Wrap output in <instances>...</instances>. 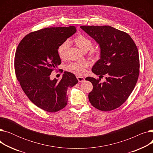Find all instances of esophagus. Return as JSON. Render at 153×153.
I'll use <instances>...</instances> for the list:
<instances>
[{"label": "esophagus", "mask_w": 153, "mask_h": 153, "mask_svg": "<svg viewBox=\"0 0 153 153\" xmlns=\"http://www.w3.org/2000/svg\"><path fill=\"white\" fill-rule=\"evenodd\" d=\"M77 79L78 80V81L79 82H83L84 81H85V79L83 77H81V76H77Z\"/></svg>", "instance_id": "1"}]
</instances>
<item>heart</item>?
I'll return each mask as SVG.
<instances>
[{"label": "heart", "instance_id": "heart-1", "mask_svg": "<svg viewBox=\"0 0 153 153\" xmlns=\"http://www.w3.org/2000/svg\"><path fill=\"white\" fill-rule=\"evenodd\" d=\"M74 42L76 45L82 51L86 52L91 50L93 43L92 40L87 36L84 35H78L74 39ZM70 43L68 40H66L62 43L58 48V54L61 59H64L66 57L68 50L69 49ZM91 55L95 59H98L101 55V50L99 48H92L90 52ZM89 63L87 61H83L80 62H71L66 66V69L78 76H82L84 74L85 71V69L89 67Z\"/></svg>", "mask_w": 153, "mask_h": 153}]
</instances>
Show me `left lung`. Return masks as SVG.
I'll use <instances>...</instances> for the list:
<instances>
[{"label": "left lung", "instance_id": "1", "mask_svg": "<svg viewBox=\"0 0 153 153\" xmlns=\"http://www.w3.org/2000/svg\"><path fill=\"white\" fill-rule=\"evenodd\" d=\"M99 44L100 59L92 71L97 76L106 75V81L87 77L93 85L89 94L91 105L102 111L121 106L129 97L140 74L137 46L128 33L110 26H81Z\"/></svg>", "mask_w": 153, "mask_h": 153}]
</instances>
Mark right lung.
I'll use <instances>...</instances> for the list:
<instances>
[{
	"label": "right lung",
	"instance_id": "1",
	"mask_svg": "<svg viewBox=\"0 0 153 153\" xmlns=\"http://www.w3.org/2000/svg\"><path fill=\"white\" fill-rule=\"evenodd\" d=\"M76 28L50 27L31 32L16 50L15 72L22 89L31 102L46 111L56 112L65 107L68 89L78 82L69 72H64L60 81L50 79L51 72L61 63L58 48L76 33Z\"/></svg>",
	"mask_w": 153,
	"mask_h": 153
}]
</instances>
